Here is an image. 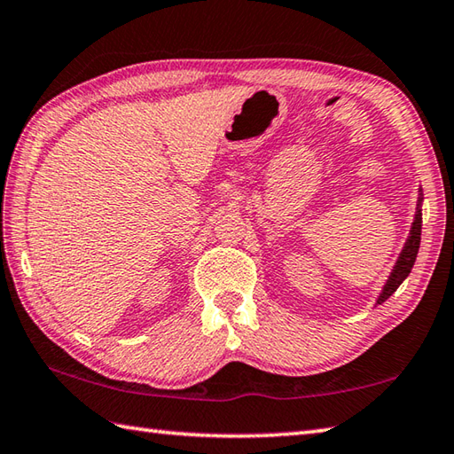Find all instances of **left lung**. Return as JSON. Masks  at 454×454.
Listing matches in <instances>:
<instances>
[{
    "label": "left lung",
    "mask_w": 454,
    "mask_h": 454,
    "mask_svg": "<svg viewBox=\"0 0 454 454\" xmlns=\"http://www.w3.org/2000/svg\"><path fill=\"white\" fill-rule=\"evenodd\" d=\"M419 192H421V190H419ZM421 203H423V193H419L417 211H415V219H413L411 231H409V237H407V241L403 245V249H401V253L397 256L395 267H393L389 278L386 280V285H383L381 293L378 296V302H375V304L386 302L387 298L399 288L401 282H403L409 277V272H411V269H413L415 259H417V253H419V245H421V225H423Z\"/></svg>",
    "instance_id": "1"
}]
</instances>
